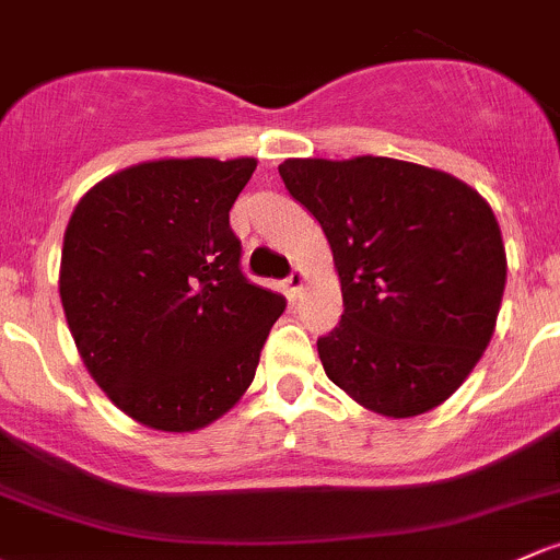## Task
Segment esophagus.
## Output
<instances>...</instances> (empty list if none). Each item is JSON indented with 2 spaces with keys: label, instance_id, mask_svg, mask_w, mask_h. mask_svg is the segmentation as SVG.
I'll list each match as a JSON object with an SVG mask.
<instances>
[{
  "label": "esophagus",
  "instance_id": "obj_1",
  "mask_svg": "<svg viewBox=\"0 0 560 560\" xmlns=\"http://www.w3.org/2000/svg\"><path fill=\"white\" fill-rule=\"evenodd\" d=\"M303 284H305V273H303V270H300V268H295L290 276H287V281H284L287 295L298 298L300 290H303Z\"/></svg>",
  "mask_w": 560,
  "mask_h": 560
}]
</instances>
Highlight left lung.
I'll return each instance as SVG.
<instances>
[{
	"mask_svg": "<svg viewBox=\"0 0 560 560\" xmlns=\"http://www.w3.org/2000/svg\"><path fill=\"white\" fill-rule=\"evenodd\" d=\"M290 196L316 217L343 292L316 340L327 378L388 419L438 408L491 343L508 281L499 222L456 176L394 158H290Z\"/></svg>",
	"mask_w": 560,
	"mask_h": 560,
	"instance_id": "8db88e82",
	"label": "left lung"
}]
</instances>
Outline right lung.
Returning a JSON list of instances; mask_svg holds the SVG:
<instances>
[{"label": "right lung", "mask_w": 560, "mask_h": 560, "mask_svg": "<svg viewBox=\"0 0 560 560\" xmlns=\"http://www.w3.org/2000/svg\"><path fill=\"white\" fill-rule=\"evenodd\" d=\"M255 158H163L93 185L63 233V314L88 373L133 421L196 432L255 381L287 300L241 273L231 209Z\"/></svg>", "instance_id": "right-lung-1"}]
</instances>
